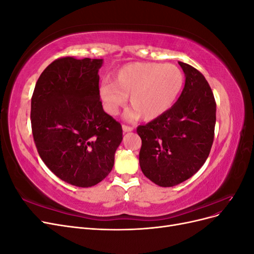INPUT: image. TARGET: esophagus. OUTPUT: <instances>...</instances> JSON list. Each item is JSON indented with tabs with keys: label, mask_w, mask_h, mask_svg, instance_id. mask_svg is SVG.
I'll return each mask as SVG.
<instances>
[{
	"label": "esophagus",
	"mask_w": 254,
	"mask_h": 254,
	"mask_svg": "<svg viewBox=\"0 0 254 254\" xmlns=\"http://www.w3.org/2000/svg\"><path fill=\"white\" fill-rule=\"evenodd\" d=\"M122 128H123V131H124V132H130V131H132V130H133V127L127 126V125H123Z\"/></svg>",
	"instance_id": "34e87169"
}]
</instances>
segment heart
Instances as JSON below:
<instances>
[{"label":"heart","mask_w":254,"mask_h":254,"mask_svg":"<svg viewBox=\"0 0 254 254\" xmlns=\"http://www.w3.org/2000/svg\"><path fill=\"white\" fill-rule=\"evenodd\" d=\"M184 75L172 64L132 63L122 66L115 73L112 83L99 88L104 109L117 115L127 102L132 108L127 117L155 120L170 110L181 94Z\"/></svg>","instance_id":"obj_1"}]
</instances>
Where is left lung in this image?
<instances>
[{"mask_svg":"<svg viewBox=\"0 0 254 254\" xmlns=\"http://www.w3.org/2000/svg\"><path fill=\"white\" fill-rule=\"evenodd\" d=\"M186 84L178 101L160 118L139 126L140 166L157 186L170 188L196 174L209 157L216 123V103L209 82L180 63Z\"/></svg>","mask_w":254,"mask_h":254,"instance_id":"8db88e82","label":"left lung"}]
</instances>
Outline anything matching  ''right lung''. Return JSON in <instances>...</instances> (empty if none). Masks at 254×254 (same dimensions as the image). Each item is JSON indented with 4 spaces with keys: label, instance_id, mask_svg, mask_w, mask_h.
Here are the masks:
<instances>
[{
    "label": "right lung",
    "instance_id": "1",
    "mask_svg": "<svg viewBox=\"0 0 254 254\" xmlns=\"http://www.w3.org/2000/svg\"><path fill=\"white\" fill-rule=\"evenodd\" d=\"M102 64L103 59L58 58L42 72L32 97L38 153L58 178L79 188L109 175L123 140L121 124L99 97Z\"/></svg>",
    "mask_w": 254,
    "mask_h": 254
}]
</instances>
